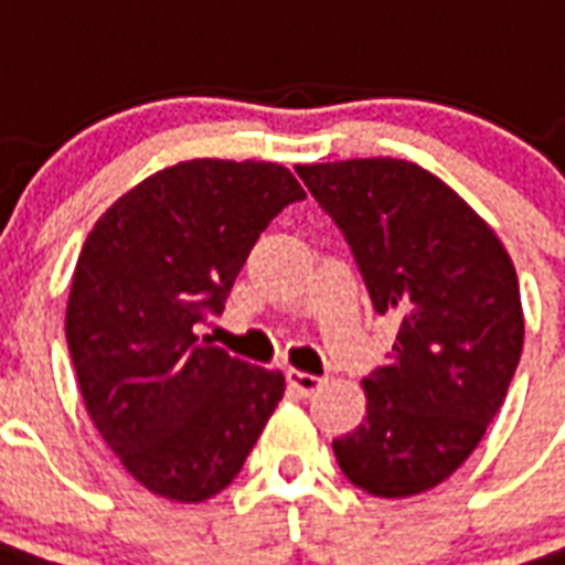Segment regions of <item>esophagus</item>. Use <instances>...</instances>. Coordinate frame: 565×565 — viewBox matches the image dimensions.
Listing matches in <instances>:
<instances>
[{
	"mask_svg": "<svg viewBox=\"0 0 565 565\" xmlns=\"http://www.w3.org/2000/svg\"><path fill=\"white\" fill-rule=\"evenodd\" d=\"M286 382L303 397H310L324 385L322 376H312V373H303V370H286Z\"/></svg>",
	"mask_w": 565,
	"mask_h": 565,
	"instance_id": "esophagus-1",
	"label": "esophagus"
}]
</instances>
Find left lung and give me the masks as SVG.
I'll use <instances>...</instances> for the list:
<instances>
[{"instance_id":"8db88e82","label":"left lung","mask_w":565,"mask_h":565,"mask_svg":"<svg viewBox=\"0 0 565 565\" xmlns=\"http://www.w3.org/2000/svg\"><path fill=\"white\" fill-rule=\"evenodd\" d=\"M352 246L379 316L397 312L388 364L361 382L367 415L333 439L373 497H415L467 460L524 349L518 274L488 222L406 159L298 164Z\"/></svg>"}]
</instances>
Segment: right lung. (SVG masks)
I'll list each match as a JSON object with an SVG mask.
<instances>
[{
    "label": "right lung",
    "mask_w": 565,
    "mask_h": 565,
    "mask_svg": "<svg viewBox=\"0 0 565 565\" xmlns=\"http://www.w3.org/2000/svg\"><path fill=\"white\" fill-rule=\"evenodd\" d=\"M300 198L277 162L189 159L119 195L86 234L65 307L74 373L102 439L156 497L225 491L282 401L279 370L198 343L195 328Z\"/></svg>",
    "instance_id": "add662e5"
}]
</instances>
